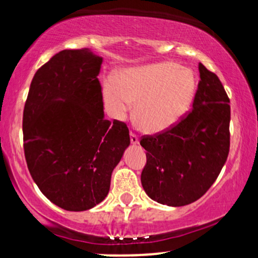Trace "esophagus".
I'll return each mask as SVG.
<instances>
[{
  "label": "esophagus",
  "instance_id": "1",
  "mask_svg": "<svg viewBox=\"0 0 258 258\" xmlns=\"http://www.w3.org/2000/svg\"><path fill=\"white\" fill-rule=\"evenodd\" d=\"M130 138H131V143L132 144H138V137H137V135H136V133H133L132 131L130 132Z\"/></svg>",
  "mask_w": 258,
  "mask_h": 258
}]
</instances>
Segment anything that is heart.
I'll use <instances>...</instances> for the list:
<instances>
[{
	"mask_svg": "<svg viewBox=\"0 0 258 258\" xmlns=\"http://www.w3.org/2000/svg\"><path fill=\"white\" fill-rule=\"evenodd\" d=\"M195 93V78L189 69L172 61L132 68L103 85V98L111 117L123 120L135 105V119L148 133L170 128L179 121Z\"/></svg>",
	"mask_w": 258,
	"mask_h": 258,
	"instance_id": "obj_1",
	"label": "heart"
}]
</instances>
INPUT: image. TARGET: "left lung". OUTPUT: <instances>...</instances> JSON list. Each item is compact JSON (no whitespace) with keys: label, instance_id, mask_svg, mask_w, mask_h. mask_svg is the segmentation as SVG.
Wrapping results in <instances>:
<instances>
[{"label":"left lung","instance_id":"left-lung-1","mask_svg":"<svg viewBox=\"0 0 258 258\" xmlns=\"http://www.w3.org/2000/svg\"><path fill=\"white\" fill-rule=\"evenodd\" d=\"M199 73L193 109L170 128L141 138L147 150L142 185L162 205L184 206L200 199L229 154V98L215 73L201 63Z\"/></svg>","mask_w":258,"mask_h":258}]
</instances>
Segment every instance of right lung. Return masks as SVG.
Masks as SVG:
<instances>
[{
  "mask_svg": "<svg viewBox=\"0 0 258 258\" xmlns=\"http://www.w3.org/2000/svg\"><path fill=\"white\" fill-rule=\"evenodd\" d=\"M102 61L87 48L60 51L35 74L25 102L29 172L44 197L68 211L105 199L112 170L130 146L126 123L104 119Z\"/></svg>",
  "mask_w": 258,
  "mask_h": 258,
  "instance_id": "obj_1",
  "label": "right lung"
}]
</instances>
